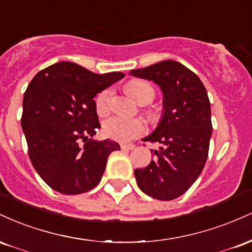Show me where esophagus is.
Returning <instances> with one entry per match:
<instances>
[{
    "mask_svg": "<svg viewBox=\"0 0 252 252\" xmlns=\"http://www.w3.org/2000/svg\"><path fill=\"white\" fill-rule=\"evenodd\" d=\"M121 148L126 149V150H131L135 148V144L132 143H121Z\"/></svg>",
    "mask_w": 252,
    "mask_h": 252,
    "instance_id": "1",
    "label": "esophagus"
}]
</instances>
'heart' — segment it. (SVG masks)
<instances>
[{
  "label": "heart",
  "mask_w": 252,
  "mask_h": 252,
  "mask_svg": "<svg viewBox=\"0 0 252 252\" xmlns=\"http://www.w3.org/2000/svg\"><path fill=\"white\" fill-rule=\"evenodd\" d=\"M128 91L140 104H148L155 97V90L152 84L143 79H134L129 82ZM112 97H114L112 89H105L98 94L96 98V110L99 116H105L109 114L111 109ZM103 130L108 137L126 142L142 135L146 126L138 118L112 116L104 122Z\"/></svg>",
  "instance_id": "heart-1"
}]
</instances>
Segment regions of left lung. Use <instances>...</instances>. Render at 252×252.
I'll return each instance as SVG.
<instances>
[{
	"label": "left lung",
	"mask_w": 252,
	"mask_h": 252,
	"mask_svg": "<svg viewBox=\"0 0 252 252\" xmlns=\"http://www.w3.org/2000/svg\"><path fill=\"white\" fill-rule=\"evenodd\" d=\"M153 80L163 94V112L158 128L143 141L161 144L146 168L135 169L138 187L158 200H173L194 184L209 155L212 122L204 84L194 72L174 60L131 70Z\"/></svg>",
	"instance_id": "1"
}]
</instances>
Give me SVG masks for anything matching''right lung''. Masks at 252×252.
<instances>
[{
	"instance_id": "1",
	"label": "right lung",
	"mask_w": 252,
	"mask_h": 252,
	"mask_svg": "<svg viewBox=\"0 0 252 252\" xmlns=\"http://www.w3.org/2000/svg\"><path fill=\"white\" fill-rule=\"evenodd\" d=\"M124 76L97 74L60 62L32 79L24 94L21 126L32 164L51 189L80 194L99 184L109 155L121 147L91 138L100 128L94 98Z\"/></svg>"
}]
</instances>
